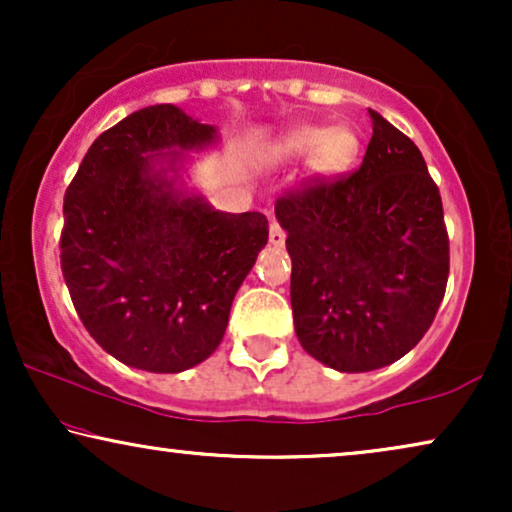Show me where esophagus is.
<instances>
[{
	"mask_svg": "<svg viewBox=\"0 0 512 512\" xmlns=\"http://www.w3.org/2000/svg\"><path fill=\"white\" fill-rule=\"evenodd\" d=\"M284 242H286V233L277 221H272L270 223V244H272V247H282Z\"/></svg>",
	"mask_w": 512,
	"mask_h": 512,
	"instance_id": "esophagus-1",
	"label": "esophagus"
}]
</instances>
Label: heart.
<instances>
[{"label": "heart", "instance_id": "b5f03b06", "mask_svg": "<svg viewBox=\"0 0 512 512\" xmlns=\"http://www.w3.org/2000/svg\"><path fill=\"white\" fill-rule=\"evenodd\" d=\"M359 135L352 128L338 125H298L279 139L277 156L282 160H300L310 156V170L317 179H338L359 158Z\"/></svg>", "mask_w": 512, "mask_h": 512}]
</instances>
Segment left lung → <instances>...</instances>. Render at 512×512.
I'll return each mask as SVG.
<instances>
[{"instance_id": "8db88e82", "label": "left lung", "mask_w": 512, "mask_h": 512, "mask_svg": "<svg viewBox=\"0 0 512 512\" xmlns=\"http://www.w3.org/2000/svg\"><path fill=\"white\" fill-rule=\"evenodd\" d=\"M370 111L359 170L277 200L291 256L300 345L340 373L410 352L436 317L450 272L443 202L410 137Z\"/></svg>"}]
</instances>
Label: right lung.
<instances>
[{
  "label": "right lung",
  "instance_id": "right-lung-1",
  "mask_svg": "<svg viewBox=\"0 0 512 512\" xmlns=\"http://www.w3.org/2000/svg\"><path fill=\"white\" fill-rule=\"evenodd\" d=\"M216 142L214 125L174 104L139 109L95 139L65 193L69 296L97 345L130 368L181 373L212 356L268 244L261 212H219L181 179L188 151Z\"/></svg>",
  "mask_w": 512,
  "mask_h": 512
}]
</instances>
